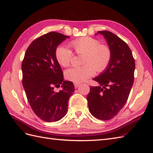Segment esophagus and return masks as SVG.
Here are the masks:
<instances>
[{"mask_svg":"<svg viewBox=\"0 0 153 153\" xmlns=\"http://www.w3.org/2000/svg\"><path fill=\"white\" fill-rule=\"evenodd\" d=\"M74 85L75 88H77V87H78L79 85V83H74Z\"/></svg>","mask_w":153,"mask_h":153,"instance_id":"1","label":"esophagus"}]
</instances>
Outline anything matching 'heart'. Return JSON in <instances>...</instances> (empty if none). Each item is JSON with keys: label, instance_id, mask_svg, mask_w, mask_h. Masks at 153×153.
<instances>
[{"label": "heart", "instance_id": "heart-1", "mask_svg": "<svg viewBox=\"0 0 153 153\" xmlns=\"http://www.w3.org/2000/svg\"><path fill=\"white\" fill-rule=\"evenodd\" d=\"M70 45L77 54L83 55L82 66L71 68L65 71V77L70 82H85L95 75L96 70L102 72L108 66L112 58L111 50L95 39L83 37L71 41ZM72 56L71 51L64 45H59L55 50V58L61 66H69Z\"/></svg>", "mask_w": 153, "mask_h": 153}]
</instances>
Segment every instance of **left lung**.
I'll return each mask as SVG.
<instances>
[{"label": "left lung", "mask_w": 153, "mask_h": 153, "mask_svg": "<svg viewBox=\"0 0 153 153\" xmlns=\"http://www.w3.org/2000/svg\"><path fill=\"white\" fill-rule=\"evenodd\" d=\"M102 35L112 52L106 69L93 80L99 85L91 87L87 97L89 110L96 118H113L125 105L134 81L135 60L124 41L112 32L98 31Z\"/></svg>", "instance_id": "left-lung-1"}]
</instances>
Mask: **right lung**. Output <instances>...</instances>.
I'll list each match as a JSON object with an SVG mask.
<instances>
[{"label": "right lung", "mask_w": 153, "mask_h": 153, "mask_svg": "<svg viewBox=\"0 0 153 153\" xmlns=\"http://www.w3.org/2000/svg\"><path fill=\"white\" fill-rule=\"evenodd\" d=\"M70 37L49 32L33 41L25 52L22 64V83L34 113L47 122H56L66 114L74 83L64 81L55 58V50ZM62 87L58 92L54 87Z\"/></svg>", "instance_id": "add662e5"}]
</instances>
